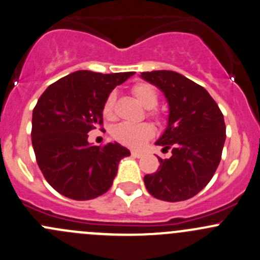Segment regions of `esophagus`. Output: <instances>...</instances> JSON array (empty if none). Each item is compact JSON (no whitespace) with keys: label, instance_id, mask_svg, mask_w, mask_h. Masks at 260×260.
<instances>
[{"label":"esophagus","instance_id":"1","mask_svg":"<svg viewBox=\"0 0 260 260\" xmlns=\"http://www.w3.org/2000/svg\"><path fill=\"white\" fill-rule=\"evenodd\" d=\"M131 154H132L133 157H137V158H140V157L143 156L142 152H138V151H132L131 152Z\"/></svg>","mask_w":260,"mask_h":260}]
</instances>
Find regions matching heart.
<instances>
[{
	"label": "heart",
	"instance_id": "heart-1",
	"mask_svg": "<svg viewBox=\"0 0 260 260\" xmlns=\"http://www.w3.org/2000/svg\"><path fill=\"white\" fill-rule=\"evenodd\" d=\"M133 94L138 99L141 104L147 109H152L158 103V94L156 89L152 85L146 83H138L133 86ZM115 101V94L111 93L104 103L103 113L107 117H111L113 112V106ZM149 114H154L151 112ZM154 129L148 123L142 124H129V123H122L118 124L113 129V137L122 145H125L132 148H141L149 138L153 137Z\"/></svg>",
	"mask_w": 260,
	"mask_h": 260
}]
</instances>
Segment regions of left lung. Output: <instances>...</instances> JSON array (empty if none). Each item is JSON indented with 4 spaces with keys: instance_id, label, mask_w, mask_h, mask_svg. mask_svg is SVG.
<instances>
[{
    "instance_id": "1",
    "label": "left lung",
    "mask_w": 260,
    "mask_h": 260,
    "mask_svg": "<svg viewBox=\"0 0 260 260\" xmlns=\"http://www.w3.org/2000/svg\"><path fill=\"white\" fill-rule=\"evenodd\" d=\"M157 86L169 103L167 127L156 145L171 148L170 158H159L145 185L153 198L170 203L183 201L200 192L214 176L225 143L221 111L205 88L171 70L141 74Z\"/></svg>"
}]
</instances>
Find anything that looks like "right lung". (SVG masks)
<instances>
[{
  "label": "right lung",
  "instance_id": "obj_1",
  "mask_svg": "<svg viewBox=\"0 0 260 260\" xmlns=\"http://www.w3.org/2000/svg\"><path fill=\"white\" fill-rule=\"evenodd\" d=\"M135 72L102 74L78 70L48 86L32 112L36 161L46 181L73 200H90L111 188L118 165L131 152L117 142H88V133L103 124L107 98Z\"/></svg>",
  "mask_w": 260,
  "mask_h": 260
}]
</instances>
